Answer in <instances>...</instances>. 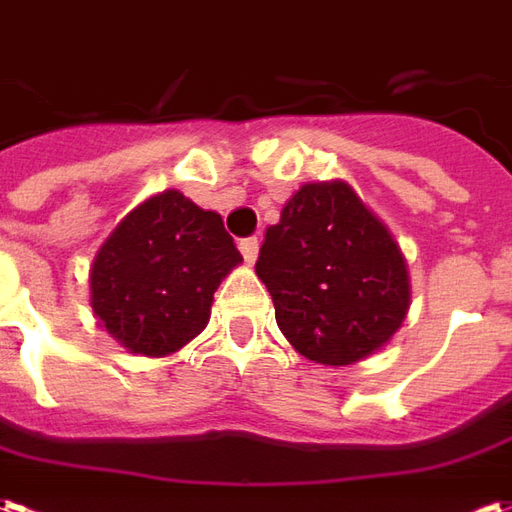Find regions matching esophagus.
<instances>
[{
    "label": "esophagus",
    "instance_id": "1",
    "mask_svg": "<svg viewBox=\"0 0 512 512\" xmlns=\"http://www.w3.org/2000/svg\"><path fill=\"white\" fill-rule=\"evenodd\" d=\"M240 251L242 259L248 261V264H253L256 256H259V237H245V240L240 242Z\"/></svg>",
    "mask_w": 512,
    "mask_h": 512
}]
</instances>
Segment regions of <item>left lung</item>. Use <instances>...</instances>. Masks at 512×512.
<instances>
[{
	"label": "left lung",
	"instance_id": "1",
	"mask_svg": "<svg viewBox=\"0 0 512 512\" xmlns=\"http://www.w3.org/2000/svg\"><path fill=\"white\" fill-rule=\"evenodd\" d=\"M256 275L286 341L313 363L352 365L404 324L412 289L393 234L346 182H308L267 229Z\"/></svg>",
	"mask_w": 512,
	"mask_h": 512
}]
</instances>
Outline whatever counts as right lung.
Listing matches in <instances>:
<instances>
[{"label":"right lung","instance_id":"add662e5","mask_svg":"<svg viewBox=\"0 0 512 512\" xmlns=\"http://www.w3.org/2000/svg\"><path fill=\"white\" fill-rule=\"evenodd\" d=\"M240 261L218 212L163 190L130 210L100 245L89 302L128 352L166 357L207 327L212 294Z\"/></svg>","mask_w":512,"mask_h":512}]
</instances>
